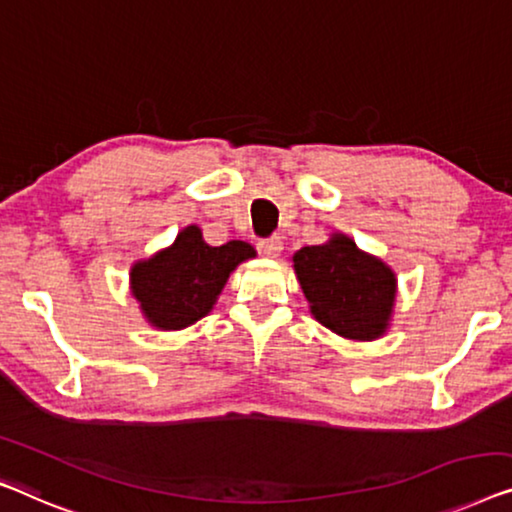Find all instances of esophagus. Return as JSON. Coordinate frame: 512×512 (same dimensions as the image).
<instances>
[{
	"mask_svg": "<svg viewBox=\"0 0 512 512\" xmlns=\"http://www.w3.org/2000/svg\"><path fill=\"white\" fill-rule=\"evenodd\" d=\"M281 249H284V242H281L279 235H272V238L258 242V251L268 258H277L281 254Z\"/></svg>",
	"mask_w": 512,
	"mask_h": 512,
	"instance_id": "obj_1",
	"label": "esophagus"
}]
</instances>
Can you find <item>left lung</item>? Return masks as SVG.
Listing matches in <instances>:
<instances>
[{
  "mask_svg": "<svg viewBox=\"0 0 512 512\" xmlns=\"http://www.w3.org/2000/svg\"><path fill=\"white\" fill-rule=\"evenodd\" d=\"M293 270L311 316L339 337L372 342L388 330L397 298V279L381 258L335 233L325 244L293 254Z\"/></svg>",
  "mask_w": 512,
  "mask_h": 512,
  "instance_id": "1",
  "label": "left lung"
}]
</instances>
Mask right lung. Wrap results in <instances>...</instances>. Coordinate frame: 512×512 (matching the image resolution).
<instances>
[{
  "label": "right lung",
  "instance_id": "add662e5",
  "mask_svg": "<svg viewBox=\"0 0 512 512\" xmlns=\"http://www.w3.org/2000/svg\"><path fill=\"white\" fill-rule=\"evenodd\" d=\"M254 256L256 251L247 242L231 240L210 247L201 228L187 226L170 247L133 263L131 293L154 328H189L217 305L231 272Z\"/></svg>",
  "mask_w": 512,
  "mask_h": 512
}]
</instances>
